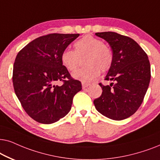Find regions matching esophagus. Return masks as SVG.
Listing matches in <instances>:
<instances>
[{
  "label": "esophagus",
  "mask_w": 160,
  "mask_h": 160,
  "mask_svg": "<svg viewBox=\"0 0 160 160\" xmlns=\"http://www.w3.org/2000/svg\"><path fill=\"white\" fill-rule=\"evenodd\" d=\"M89 86H90V83H87V82H82V88H86Z\"/></svg>",
  "instance_id": "obj_1"
}]
</instances>
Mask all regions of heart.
I'll return each mask as SVG.
<instances>
[{"mask_svg": "<svg viewBox=\"0 0 160 160\" xmlns=\"http://www.w3.org/2000/svg\"><path fill=\"white\" fill-rule=\"evenodd\" d=\"M75 51L65 49L61 55L62 64L69 71H74L79 66V56L86 54L84 67L72 73L76 80L83 82H91L99 76L102 72L110 69L113 61V55L109 47L102 40L93 36L86 35L74 43Z\"/></svg>", "mask_w": 160, "mask_h": 160, "instance_id": "obj_1", "label": "heart"}]
</instances>
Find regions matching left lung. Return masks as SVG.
Returning <instances> with one entry per match:
<instances>
[{"mask_svg":"<svg viewBox=\"0 0 160 160\" xmlns=\"http://www.w3.org/2000/svg\"><path fill=\"white\" fill-rule=\"evenodd\" d=\"M95 35L108 42L113 61L105 80H112L110 86L99 83L102 95L94 99L98 112L112 120L129 118L143 101L151 79L148 55L131 38L115 32H101Z\"/></svg>","mask_w":160,"mask_h":160,"instance_id":"left-lung-1","label":"left lung"}]
</instances>
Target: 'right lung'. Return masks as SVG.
Instances as JSON below:
<instances>
[{"label": "right lung", "mask_w": 160, "mask_h": 160, "mask_svg": "<svg viewBox=\"0 0 160 160\" xmlns=\"http://www.w3.org/2000/svg\"><path fill=\"white\" fill-rule=\"evenodd\" d=\"M80 34L50 33L33 40L17 55L12 81L25 111L37 122L50 124L70 111L74 96L81 91L62 64L61 55ZM62 81V85L57 84Z\"/></svg>", "instance_id": "add662e5"}]
</instances>
